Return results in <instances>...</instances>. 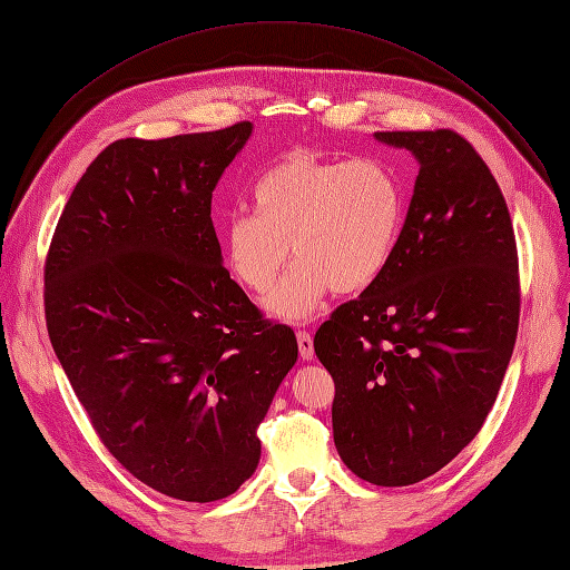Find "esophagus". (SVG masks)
Wrapping results in <instances>:
<instances>
[{
	"label": "esophagus",
	"instance_id": "1",
	"mask_svg": "<svg viewBox=\"0 0 570 570\" xmlns=\"http://www.w3.org/2000/svg\"><path fill=\"white\" fill-rule=\"evenodd\" d=\"M297 344H299V356L304 361H312L314 358V337H312V333L299 331L297 333Z\"/></svg>",
	"mask_w": 570,
	"mask_h": 570
}]
</instances>
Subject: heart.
<instances>
[{"label":"heart","instance_id":"heart-1","mask_svg":"<svg viewBox=\"0 0 570 570\" xmlns=\"http://www.w3.org/2000/svg\"><path fill=\"white\" fill-rule=\"evenodd\" d=\"M254 214L223 226V262L254 295L268 292L292 254L299 262L271 292L266 308L308 321L331 289L350 295L373 285L400 245L404 187L377 159H323L289 151L256 180Z\"/></svg>","mask_w":570,"mask_h":570}]
</instances>
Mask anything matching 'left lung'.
I'll list each match as a JSON object with an SVG mask.
<instances>
[{
	"label": "left lung",
	"instance_id": "obj_1",
	"mask_svg": "<svg viewBox=\"0 0 570 570\" xmlns=\"http://www.w3.org/2000/svg\"><path fill=\"white\" fill-rule=\"evenodd\" d=\"M419 176L390 266L314 337L333 438L361 480L413 485L485 423L519 333V252L502 189L454 130L375 132Z\"/></svg>",
	"mask_w": 570,
	"mask_h": 570
}]
</instances>
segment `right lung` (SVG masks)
<instances>
[{"mask_svg":"<svg viewBox=\"0 0 570 570\" xmlns=\"http://www.w3.org/2000/svg\"><path fill=\"white\" fill-rule=\"evenodd\" d=\"M243 120L116 140L88 166L45 262L47 333L99 440L145 485L216 502L256 471L264 421L297 361L228 268L212 223Z\"/></svg>","mask_w":570,"mask_h":570,"instance_id":"add662e5","label":"right lung"}]
</instances>
